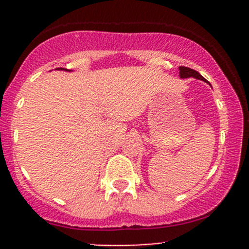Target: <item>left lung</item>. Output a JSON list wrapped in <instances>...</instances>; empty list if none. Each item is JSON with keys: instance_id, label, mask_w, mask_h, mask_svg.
I'll return each mask as SVG.
<instances>
[{"instance_id": "obj_1", "label": "left lung", "mask_w": 249, "mask_h": 249, "mask_svg": "<svg viewBox=\"0 0 249 249\" xmlns=\"http://www.w3.org/2000/svg\"><path fill=\"white\" fill-rule=\"evenodd\" d=\"M179 77L183 78V79H184V78H190V77H193V78H196V79L203 80V82L208 83L207 80H206L205 78H203V77L201 76V74L199 73V72L195 71V70H193V69H189V67L179 66ZM208 84H210V83H208Z\"/></svg>"}]
</instances>
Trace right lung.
Listing matches in <instances>:
<instances>
[{
    "label": "right lung",
    "mask_w": 249,
    "mask_h": 249,
    "mask_svg": "<svg viewBox=\"0 0 249 249\" xmlns=\"http://www.w3.org/2000/svg\"><path fill=\"white\" fill-rule=\"evenodd\" d=\"M56 70H59V71H62V70H64V71H70V70H66V69H62V67H59V69H56Z\"/></svg>",
    "instance_id": "add662e5"
}]
</instances>
